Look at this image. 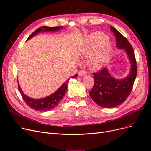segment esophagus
Instances as JSON below:
<instances>
[{
  "label": "esophagus",
  "instance_id": "1",
  "mask_svg": "<svg viewBox=\"0 0 151 151\" xmlns=\"http://www.w3.org/2000/svg\"><path fill=\"white\" fill-rule=\"evenodd\" d=\"M86 71H84V70H80V71H79V73H78V75L81 77V76H84V75H86Z\"/></svg>",
  "mask_w": 151,
  "mask_h": 151
}]
</instances>
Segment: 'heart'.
<instances>
[{
    "mask_svg": "<svg viewBox=\"0 0 151 151\" xmlns=\"http://www.w3.org/2000/svg\"><path fill=\"white\" fill-rule=\"evenodd\" d=\"M113 50L112 43L106 36L101 33L91 34L86 42L81 51L84 55H90L88 59V66L93 70L102 68L108 62Z\"/></svg>",
    "mask_w": 151,
    "mask_h": 151,
    "instance_id": "1",
    "label": "heart"
}]
</instances>
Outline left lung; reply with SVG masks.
<instances>
[{"instance_id":"left-lung-1","label":"left lung","mask_w":151,"mask_h":151,"mask_svg":"<svg viewBox=\"0 0 151 151\" xmlns=\"http://www.w3.org/2000/svg\"><path fill=\"white\" fill-rule=\"evenodd\" d=\"M110 29L116 38L119 50H124L130 63L129 75L122 79H117L105 67L94 75V85L89 95L99 106L111 108L122 104L130 95L137 73V62L134 51L130 43L117 30L111 26Z\"/></svg>"}]
</instances>
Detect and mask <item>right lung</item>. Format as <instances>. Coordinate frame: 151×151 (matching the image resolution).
Segmentation results:
<instances>
[{
	"mask_svg": "<svg viewBox=\"0 0 151 151\" xmlns=\"http://www.w3.org/2000/svg\"><path fill=\"white\" fill-rule=\"evenodd\" d=\"M63 28V26L59 27H47V26H42L39 27L27 39V40L35 36L38 34L40 32H56L59 31L60 29ZM78 76L77 74L73 76L72 78H76ZM70 79V78H69ZM69 79L66 81L60 87V88L54 93L51 94L50 96L42 98V99H33L27 96L26 94H24L22 91L21 87L18 83V89L22 97V99L26 103V104L32 109H33L36 111H47L51 110L54 108L56 107L59 102L62 100L63 96L67 92V89L68 88V84Z\"/></svg>",
	"mask_w": 151,
	"mask_h": 151,
	"instance_id": "right-lung-1",
	"label": "right lung"
}]
</instances>
